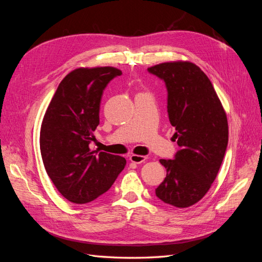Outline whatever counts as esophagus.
<instances>
[{
    "label": "esophagus",
    "instance_id": "esophagus-1",
    "mask_svg": "<svg viewBox=\"0 0 262 262\" xmlns=\"http://www.w3.org/2000/svg\"><path fill=\"white\" fill-rule=\"evenodd\" d=\"M146 156H142V155H131L130 156V161L134 164H141L145 162Z\"/></svg>",
    "mask_w": 262,
    "mask_h": 262
}]
</instances>
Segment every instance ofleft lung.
Segmentation results:
<instances>
[{
    "mask_svg": "<svg viewBox=\"0 0 262 262\" xmlns=\"http://www.w3.org/2000/svg\"><path fill=\"white\" fill-rule=\"evenodd\" d=\"M167 89V113L178 152L160 160L166 178L155 189L158 199L176 208L191 207L209 191L228 143L225 110L203 71L189 61L165 62L147 69Z\"/></svg>",
    "mask_w": 262,
    "mask_h": 262,
    "instance_id": "1",
    "label": "left lung"
}]
</instances>
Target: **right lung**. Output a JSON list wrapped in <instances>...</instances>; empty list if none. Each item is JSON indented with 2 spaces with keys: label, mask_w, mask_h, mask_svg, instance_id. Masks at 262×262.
Here are the masks:
<instances>
[{
  "label": "right lung",
  "mask_w": 262,
  "mask_h": 262,
  "mask_svg": "<svg viewBox=\"0 0 262 262\" xmlns=\"http://www.w3.org/2000/svg\"><path fill=\"white\" fill-rule=\"evenodd\" d=\"M121 74L113 67L75 69L61 81L46 110L42 162L58 191L73 203L91 202L108 191L126 164L121 156L90 148L102 92Z\"/></svg>",
  "instance_id": "right-lung-1"
}]
</instances>
